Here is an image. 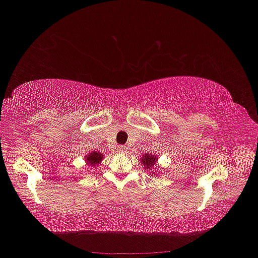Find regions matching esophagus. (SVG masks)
<instances>
[{"label":"esophagus","mask_w":258,"mask_h":258,"mask_svg":"<svg viewBox=\"0 0 258 258\" xmlns=\"http://www.w3.org/2000/svg\"><path fill=\"white\" fill-rule=\"evenodd\" d=\"M117 150H118V152H120V154H124V152L127 151V147L118 146V147H117Z\"/></svg>","instance_id":"1"}]
</instances>
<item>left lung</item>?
I'll return each mask as SVG.
<instances>
[{"label":"left lung","mask_w":258,"mask_h":258,"mask_svg":"<svg viewBox=\"0 0 258 258\" xmlns=\"http://www.w3.org/2000/svg\"><path fill=\"white\" fill-rule=\"evenodd\" d=\"M156 161H157L156 156H152V155H150V154L143 155V157L141 158V163H142L143 165H145L146 169L152 168V166H154V165L156 164Z\"/></svg>","instance_id":"obj_1"}]
</instances>
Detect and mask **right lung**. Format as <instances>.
<instances>
[{
	"mask_svg": "<svg viewBox=\"0 0 258 258\" xmlns=\"http://www.w3.org/2000/svg\"><path fill=\"white\" fill-rule=\"evenodd\" d=\"M102 158H103L102 154H100L98 151H94L86 156V161L87 164H90L91 166H94V165H98L100 161L102 160Z\"/></svg>",
	"mask_w": 258,
	"mask_h": 258,
	"instance_id": "1",
	"label": "right lung"
}]
</instances>
